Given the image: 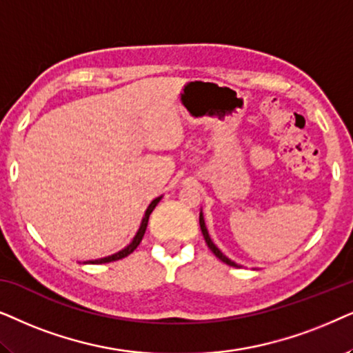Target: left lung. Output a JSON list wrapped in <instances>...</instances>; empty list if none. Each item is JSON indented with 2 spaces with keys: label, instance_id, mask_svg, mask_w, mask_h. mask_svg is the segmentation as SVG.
I'll list each match as a JSON object with an SVG mask.
<instances>
[{
  "label": "left lung",
  "instance_id": "8db88e82",
  "mask_svg": "<svg viewBox=\"0 0 353 353\" xmlns=\"http://www.w3.org/2000/svg\"><path fill=\"white\" fill-rule=\"evenodd\" d=\"M200 228H201V232H203V237H205V242H206V245H208V247H210V250H211V252H213V253H214V255H216V256H218L221 261H223V263H225V265H229V266H234V268H237V266H239V265H237V263H234L232 260H229V258H228V256H225V255H224V253H223V252H221V250H219V248H218V247H216L213 242H211V239H210V236H208V231H206V225H205L203 216H201V214H200Z\"/></svg>",
  "mask_w": 353,
  "mask_h": 353
}]
</instances>
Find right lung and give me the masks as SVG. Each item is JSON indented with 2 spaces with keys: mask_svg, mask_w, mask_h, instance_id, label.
<instances>
[{
  "mask_svg": "<svg viewBox=\"0 0 353 353\" xmlns=\"http://www.w3.org/2000/svg\"><path fill=\"white\" fill-rule=\"evenodd\" d=\"M161 200V196H158V199H154L152 203H150V206L147 208V211H145V216H143V221H142V224H140V229H139V232H137V236L134 237V241H132V243H130V245H128L124 248V250H121V252H117V253H114V255H111V256H106V258H101V260H95V261H92V263H95V265H103V263H111V261H117V260H122V258H125V256H129L130 253H132L135 248L139 247V243L142 242V239H143V234H145V231H147V225H148V218H150V214H152V211L154 210V206L158 205V201Z\"/></svg>",
  "mask_w": 353,
  "mask_h": 353,
  "instance_id": "obj_1",
  "label": "right lung"
}]
</instances>
